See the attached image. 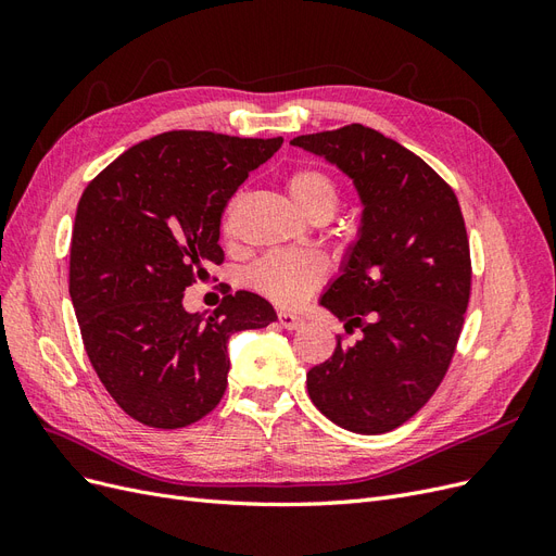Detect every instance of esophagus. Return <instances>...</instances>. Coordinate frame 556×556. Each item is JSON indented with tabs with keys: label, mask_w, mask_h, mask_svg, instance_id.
<instances>
[{
	"label": "esophagus",
	"mask_w": 556,
	"mask_h": 556,
	"mask_svg": "<svg viewBox=\"0 0 556 556\" xmlns=\"http://www.w3.org/2000/svg\"><path fill=\"white\" fill-rule=\"evenodd\" d=\"M278 323H280L282 329H290V331L304 327V319H301L296 313H290V311H280L278 313Z\"/></svg>",
	"instance_id": "esophagus-1"
}]
</instances>
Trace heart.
<instances>
[{
    "label": "heart",
    "instance_id": "obj_1",
    "mask_svg": "<svg viewBox=\"0 0 556 556\" xmlns=\"http://www.w3.org/2000/svg\"><path fill=\"white\" fill-rule=\"evenodd\" d=\"M288 194L299 213L306 217H329L341 204V192L336 180L313 169L301 166L285 180ZM327 276V262L315 252H271L250 268V285L276 304L296 306L306 301L319 282Z\"/></svg>",
    "mask_w": 556,
    "mask_h": 556
}]
</instances>
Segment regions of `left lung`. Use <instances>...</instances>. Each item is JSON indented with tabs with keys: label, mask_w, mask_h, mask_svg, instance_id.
I'll return each instance as SVG.
<instances>
[{
	"label": "left lung",
	"mask_w": 556,
	"mask_h": 556,
	"mask_svg": "<svg viewBox=\"0 0 556 556\" xmlns=\"http://www.w3.org/2000/svg\"><path fill=\"white\" fill-rule=\"evenodd\" d=\"M341 169L362 201L348 248L319 306L362 329L341 336L306 384L315 408L355 433H384L410 419L441 384L470 296V252L459 201L431 166L364 125L290 141Z\"/></svg>",
	"instance_id": "obj_1"
}]
</instances>
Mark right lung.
I'll list each match as a JSON object with an SVG mask.
<instances>
[{
	"mask_svg": "<svg viewBox=\"0 0 556 556\" xmlns=\"http://www.w3.org/2000/svg\"><path fill=\"white\" fill-rule=\"evenodd\" d=\"M282 139L164 131L131 146L83 192L70 294L99 380L129 417L180 429L220 403L237 331L262 329L274 306L252 292L204 317L185 288L223 264L220 217L231 194Z\"/></svg>",
	"mask_w": 556,
	"mask_h": 556,
	"instance_id": "add662e5",
	"label": "right lung"
}]
</instances>
